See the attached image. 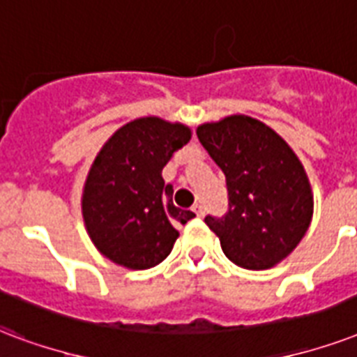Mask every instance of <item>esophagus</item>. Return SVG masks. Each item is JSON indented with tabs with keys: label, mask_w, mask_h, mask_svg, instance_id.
I'll return each mask as SVG.
<instances>
[{
	"label": "esophagus",
	"mask_w": 357,
	"mask_h": 357,
	"mask_svg": "<svg viewBox=\"0 0 357 357\" xmlns=\"http://www.w3.org/2000/svg\"><path fill=\"white\" fill-rule=\"evenodd\" d=\"M192 211H195V215H197V217H202L204 215V208L200 206V204H195V206H192Z\"/></svg>",
	"instance_id": "esophagus-1"
}]
</instances>
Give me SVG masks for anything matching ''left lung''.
Masks as SVG:
<instances>
[{
    "label": "left lung",
    "mask_w": 357,
    "mask_h": 357,
    "mask_svg": "<svg viewBox=\"0 0 357 357\" xmlns=\"http://www.w3.org/2000/svg\"><path fill=\"white\" fill-rule=\"evenodd\" d=\"M197 135L227 176V215L204 219L222 252L255 271L282 262L309 230L314 208L298 155L271 127L243 114L198 125Z\"/></svg>",
    "instance_id": "obj_1"
}]
</instances>
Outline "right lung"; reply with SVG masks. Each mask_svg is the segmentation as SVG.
<instances>
[{"mask_svg": "<svg viewBox=\"0 0 357 357\" xmlns=\"http://www.w3.org/2000/svg\"><path fill=\"white\" fill-rule=\"evenodd\" d=\"M190 127L157 116L119 127L95 157L82 190V217L97 251L127 269L160 264L195 213L172 204L162 168L189 142Z\"/></svg>", "mask_w": 357, "mask_h": 357, "instance_id": "add662e5", "label": "right lung"}]
</instances>
